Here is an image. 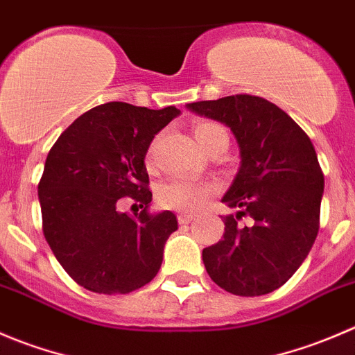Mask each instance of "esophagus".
Returning a JSON list of instances; mask_svg holds the SVG:
<instances>
[{"mask_svg":"<svg viewBox=\"0 0 355 355\" xmlns=\"http://www.w3.org/2000/svg\"><path fill=\"white\" fill-rule=\"evenodd\" d=\"M178 220H179V224H188L193 220V216H188V214H179Z\"/></svg>","mask_w":355,"mask_h":355,"instance_id":"1","label":"esophagus"}]
</instances>
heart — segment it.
Here are the masks:
<instances>
[{
  "mask_svg": "<svg viewBox=\"0 0 355 355\" xmlns=\"http://www.w3.org/2000/svg\"><path fill=\"white\" fill-rule=\"evenodd\" d=\"M193 132L203 152H209L216 146L227 148V143H230L227 131L217 122H198ZM214 191H216V186L212 182L173 178L160 186L159 202L164 209L178 210V212H196Z\"/></svg>",
  "mask_w": 355,
  "mask_h": 355,
  "instance_id": "1",
  "label": "heart"
}]
</instances>
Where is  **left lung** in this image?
I'll return each mask as SVG.
<instances>
[{
  "mask_svg": "<svg viewBox=\"0 0 355 355\" xmlns=\"http://www.w3.org/2000/svg\"><path fill=\"white\" fill-rule=\"evenodd\" d=\"M186 107L223 122L240 146V169L223 202V240L203 248L216 285L240 297H259L285 285L311 252L319 231L324 176L309 136L286 112L252 94L195 101ZM252 219L250 227L237 220Z\"/></svg>",
  "mask_w": 355,
  "mask_h": 355,
  "instance_id": "left-lung-1",
  "label": "left lung"
}]
</instances>
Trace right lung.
Masks as SVG:
<instances>
[{
    "label": "right lung",
    "instance_id": "right-lung-1",
    "mask_svg": "<svg viewBox=\"0 0 355 355\" xmlns=\"http://www.w3.org/2000/svg\"><path fill=\"white\" fill-rule=\"evenodd\" d=\"M179 114L110 101L77 117L51 146L37 186L43 233L67 275L89 292H135L159 272L178 219L171 210L148 212L145 157ZM124 196L142 212L119 213Z\"/></svg>",
    "mask_w": 355,
    "mask_h": 355
}]
</instances>
